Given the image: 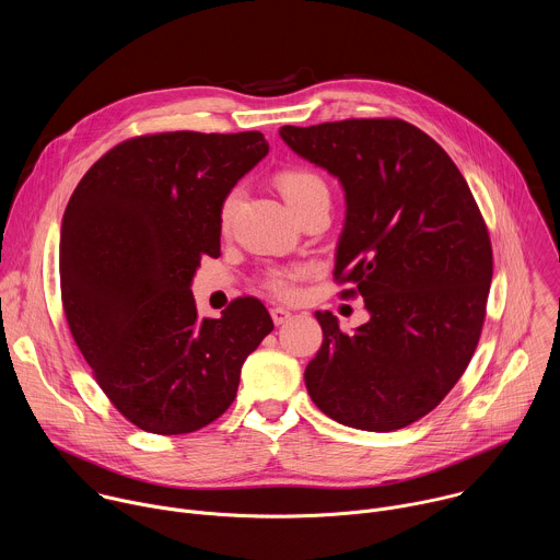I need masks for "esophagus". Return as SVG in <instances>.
Wrapping results in <instances>:
<instances>
[{
    "instance_id": "1",
    "label": "esophagus",
    "mask_w": 560,
    "mask_h": 560,
    "mask_svg": "<svg viewBox=\"0 0 560 560\" xmlns=\"http://www.w3.org/2000/svg\"><path fill=\"white\" fill-rule=\"evenodd\" d=\"M270 316H272L275 325H283V323H288V320H290L292 312H290V310H285V307H272V310H270Z\"/></svg>"
}]
</instances>
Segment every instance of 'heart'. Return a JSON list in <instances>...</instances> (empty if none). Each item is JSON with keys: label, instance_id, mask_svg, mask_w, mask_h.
<instances>
[{"label": "heart", "instance_id": "b5f03b06", "mask_svg": "<svg viewBox=\"0 0 560 560\" xmlns=\"http://www.w3.org/2000/svg\"><path fill=\"white\" fill-rule=\"evenodd\" d=\"M279 189L283 194V198L288 200V205L292 209H296L299 205L316 198V196H327V186L325 182L320 179V175H316L314 171L310 168H288V171H281L279 177ZM242 198H244V191L242 186H235V189L229 191V196L224 198L222 202V209H220V222L224 229H229L235 220V213L242 205ZM303 275L301 268L296 270H275L266 277V285L268 290H272L275 294L279 296H292L294 292V281Z\"/></svg>", "mask_w": 560, "mask_h": 560}]
</instances>
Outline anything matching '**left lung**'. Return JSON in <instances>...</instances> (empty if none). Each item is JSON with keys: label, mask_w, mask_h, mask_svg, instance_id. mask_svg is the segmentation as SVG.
<instances>
[{"label": "left lung", "mask_w": 560, "mask_h": 560, "mask_svg": "<svg viewBox=\"0 0 560 560\" xmlns=\"http://www.w3.org/2000/svg\"><path fill=\"white\" fill-rule=\"evenodd\" d=\"M283 142L338 177L345 226L334 279L369 320L340 331L316 312L323 345L305 387L331 420L389 433L433 411L466 371L486 318L492 246L448 153L400 118L285 125Z\"/></svg>", "instance_id": "left-lung-1"}]
</instances>
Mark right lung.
<instances>
[{
    "label": "right lung",
    "mask_w": 560,
    "mask_h": 560,
    "mask_svg": "<svg viewBox=\"0 0 560 560\" xmlns=\"http://www.w3.org/2000/svg\"><path fill=\"white\" fill-rule=\"evenodd\" d=\"M268 149L259 131L138 136L96 160L66 207L70 331L112 405L147 433L218 420L275 327L253 296L200 318L191 292L200 259L220 255L224 198Z\"/></svg>",
    "instance_id": "1"
}]
</instances>
